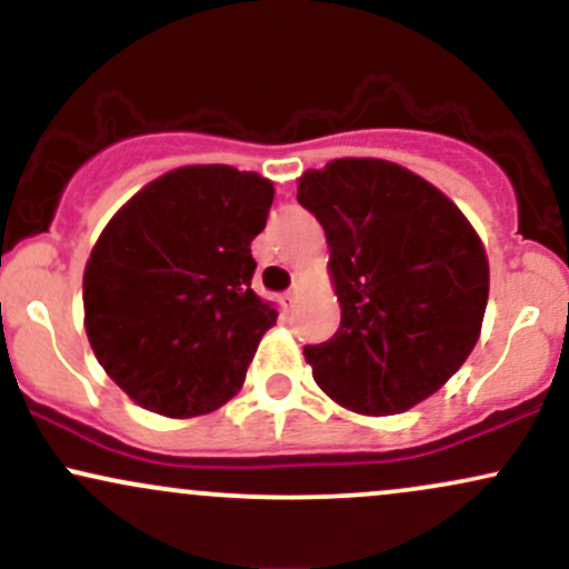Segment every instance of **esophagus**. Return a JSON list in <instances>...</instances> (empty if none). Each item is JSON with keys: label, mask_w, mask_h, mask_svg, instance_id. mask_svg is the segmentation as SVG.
<instances>
[{"label": "esophagus", "mask_w": 569, "mask_h": 569, "mask_svg": "<svg viewBox=\"0 0 569 569\" xmlns=\"http://www.w3.org/2000/svg\"><path fill=\"white\" fill-rule=\"evenodd\" d=\"M297 302H299V286H291V289L280 297V305H283V310H293Z\"/></svg>", "instance_id": "esophagus-1"}]
</instances>
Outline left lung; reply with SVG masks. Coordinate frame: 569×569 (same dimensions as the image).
I'll return each instance as SVG.
<instances>
[{"mask_svg": "<svg viewBox=\"0 0 569 569\" xmlns=\"http://www.w3.org/2000/svg\"><path fill=\"white\" fill-rule=\"evenodd\" d=\"M342 307L337 335L307 345L318 388L358 415H401L433 396L479 342L489 297L481 238L441 189L377 158L302 173Z\"/></svg>", "mask_w": 569, "mask_h": 569, "instance_id": "left-lung-1", "label": "left lung"}]
</instances>
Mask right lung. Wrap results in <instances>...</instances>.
Listing matches in <instances>:
<instances>
[{
  "label": "right lung",
  "instance_id": "add662e5",
  "mask_svg": "<svg viewBox=\"0 0 569 569\" xmlns=\"http://www.w3.org/2000/svg\"><path fill=\"white\" fill-rule=\"evenodd\" d=\"M270 179L184 166L130 198L98 234L82 278L98 363L143 409L198 417L243 388L278 310L251 289V240Z\"/></svg>",
  "mask_w": 569,
  "mask_h": 569
}]
</instances>
